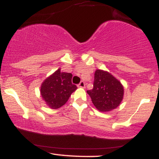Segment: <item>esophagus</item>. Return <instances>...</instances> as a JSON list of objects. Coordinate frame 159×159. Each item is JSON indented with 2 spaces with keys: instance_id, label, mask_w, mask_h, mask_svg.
<instances>
[{
  "instance_id": "obj_1",
  "label": "esophagus",
  "mask_w": 159,
  "mask_h": 159,
  "mask_svg": "<svg viewBox=\"0 0 159 159\" xmlns=\"http://www.w3.org/2000/svg\"><path fill=\"white\" fill-rule=\"evenodd\" d=\"M78 87H79V88H85V83L84 81H81L79 84L78 85Z\"/></svg>"
}]
</instances>
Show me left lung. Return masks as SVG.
<instances>
[{
	"label": "left lung",
	"instance_id": "1",
	"mask_svg": "<svg viewBox=\"0 0 159 159\" xmlns=\"http://www.w3.org/2000/svg\"><path fill=\"white\" fill-rule=\"evenodd\" d=\"M94 106L99 111L107 112L116 108L124 96V87L119 80L110 72L96 69L93 88L87 90Z\"/></svg>",
	"mask_w": 159,
	"mask_h": 159
}]
</instances>
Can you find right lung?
<instances>
[{
	"label": "right lung",
	"mask_w": 159,
	"mask_h": 159,
	"mask_svg": "<svg viewBox=\"0 0 159 159\" xmlns=\"http://www.w3.org/2000/svg\"><path fill=\"white\" fill-rule=\"evenodd\" d=\"M72 78L71 73L58 69L42 83L40 94L50 108L58 109L64 105L76 90L77 86L72 84Z\"/></svg>",
	"instance_id": "right-lung-1"
}]
</instances>
